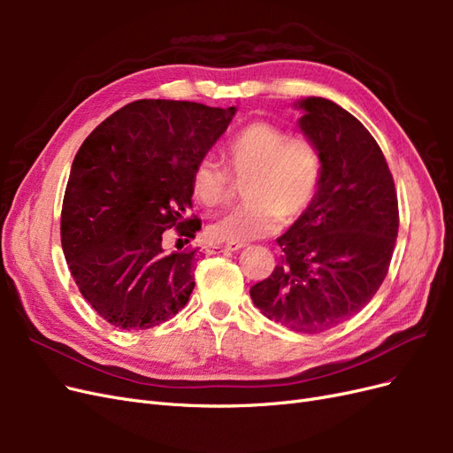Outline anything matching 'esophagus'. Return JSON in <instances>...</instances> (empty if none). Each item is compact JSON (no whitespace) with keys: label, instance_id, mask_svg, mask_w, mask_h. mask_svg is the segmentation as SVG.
<instances>
[{"label":"esophagus","instance_id":"1","mask_svg":"<svg viewBox=\"0 0 453 453\" xmlns=\"http://www.w3.org/2000/svg\"><path fill=\"white\" fill-rule=\"evenodd\" d=\"M245 243H238V242H228V243H225L221 250H225V251H240L242 248H243Z\"/></svg>","mask_w":453,"mask_h":453}]
</instances>
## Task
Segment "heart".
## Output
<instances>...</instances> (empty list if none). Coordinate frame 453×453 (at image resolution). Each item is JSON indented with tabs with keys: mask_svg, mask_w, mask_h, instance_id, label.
Segmentation results:
<instances>
[{
	"mask_svg": "<svg viewBox=\"0 0 453 453\" xmlns=\"http://www.w3.org/2000/svg\"><path fill=\"white\" fill-rule=\"evenodd\" d=\"M228 168L245 181V200L240 208L223 213L210 225L215 242H250L265 238L281 225L303 217L321 185L323 164L319 150L304 138L266 120L242 128L226 145ZM230 172L213 157L196 162L190 177L193 195L205 208L223 203L232 190Z\"/></svg>",
	"mask_w": 453,
	"mask_h": 453,
	"instance_id": "obj_1",
	"label": "heart"
}]
</instances>
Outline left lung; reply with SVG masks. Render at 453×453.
<instances>
[{
	"label": "left lung",
	"instance_id": "8db88e82",
	"mask_svg": "<svg viewBox=\"0 0 453 453\" xmlns=\"http://www.w3.org/2000/svg\"><path fill=\"white\" fill-rule=\"evenodd\" d=\"M298 128L319 150L321 185L278 238L281 263L251 287L253 304L296 333L319 334L361 311L388 276L399 232L393 175L380 145L325 98L295 104Z\"/></svg>",
	"mask_w": 453,
	"mask_h": 453
}]
</instances>
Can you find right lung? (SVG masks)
<instances>
[{
    "label": "right lung",
    "mask_w": 453,
    "mask_h": 453,
    "mask_svg": "<svg viewBox=\"0 0 453 453\" xmlns=\"http://www.w3.org/2000/svg\"><path fill=\"white\" fill-rule=\"evenodd\" d=\"M236 107L138 100L81 145L65 187L60 236L87 303L125 331L172 319L195 289L198 250L164 251V230L195 238L190 177Z\"/></svg>",
    "instance_id": "obj_1"
}]
</instances>
